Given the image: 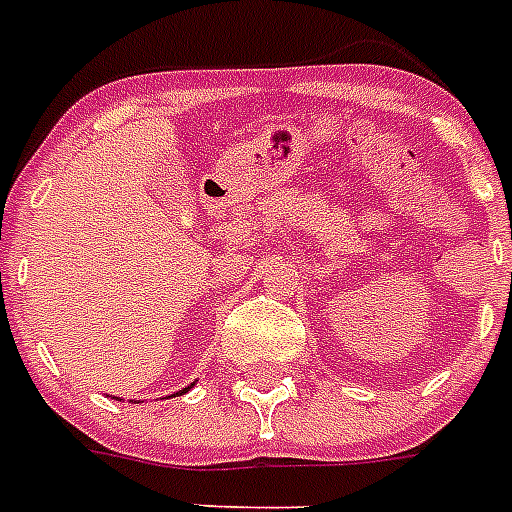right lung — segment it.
I'll return each mask as SVG.
<instances>
[{"mask_svg": "<svg viewBox=\"0 0 512 512\" xmlns=\"http://www.w3.org/2000/svg\"><path fill=\"white\" fill-rule=\"evenodd\" d=\"M187 391H190V386H187V388H185V391H182V394H187Z\"/></svg>", "mask_w": 512, "mask_h": 512, "instance_id": "1", "label": "right lung"}]
</instances>
